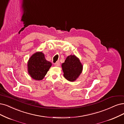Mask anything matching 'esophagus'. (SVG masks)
Instances as JSON below:
<instances>
[{"label":"esophagus","mask_w":124,"mask_h":124,"mask_svg":"<svg viewBox=\"0 0 124 124\" xmlns=\"http://www.w3.org/2000/svg\"><path fill=\"white\" fill-rule=\"evenodd\" d=\"M54 65L56 66H59L60 65V62H59V61H58L56 63H54Z\"/></svg>","instance_id":"34e87169"}]
</instances>
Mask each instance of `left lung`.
Wrapping results in <instances>:
<instances>
[{"instance_id": "obj_1", "label": "left lung", "mask_w": 124, "mask_h": 124, "mask_svg": "<svg viewBox=\"0 0 124 124\" xmlns=\"http://www.w3.org/2000/svg\"><path fill=\"white\" fill-rule=\"evenodd\" d=\"M62 68L65 78L68 81L73 82L76 80L82 73L83 65L79 59L75 55H70L62 64Z\"/></svg>"}]
</instances>
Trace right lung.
Wrapping results in <instances>:
<instances>
[{
	"label": "right lung",
	"instance_id": "add662e5",
	"mask_svg": "<svg viewBox=\"0 0 124 124\" xmlns=\"http://www.w3.org/2000/svg\"><path fill=\"white\" fill-rule=\"evenodd\" d=\"M52 63L47 61L42 52H36L29 59L27 70L30 76L34 80H41L46 75Z\"/></svg>",
	"mask_w": 124,
	"mask_h": 124
}]
</instances>
